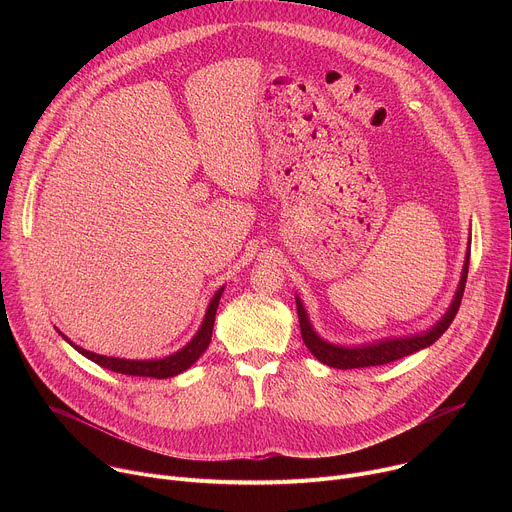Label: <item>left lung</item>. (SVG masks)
<instances>
[{"instance_id": "left-lung-1", "label": "left lung", "mask_w": 512, "mask_h": 512, "mask_svg": "<svg viewBox=\"0 0 512 512\" xmlns=\"http://www.w3.org/2000/svg\"><path fill=\"white\" fill-rule=\"evenodd\" d=\"M468 263H470V249L466 255V263H464V271H462V279H460V287L456 291V298L450 306V310L446 312V316L437 322L429 332L425 334H417L411 338H393V340H381L377 344L371 346H358V348H344V346H334L330 342H324L310 326V320L306 316V310L300 302V298H296V306H298V318H300V330H302V340L308 346V350L328 367L346 371V369H364V367H379V364H389L393 360H399L407 354H413L429 344H433L437 338H440L452 324V320L458 314V308L462 304V296H464V287H466V277H468Z\"/></svg>"}]
</instances>
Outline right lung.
I'll return each instance as SVG.
<instances>
[{"label":"right lung","instance_id":"obj_1","mask_svg":"<svg viewBox=\"0 0 512 512\" xmlns=\"http://www.w3.org/2000/svg\"><path fill=\"white\" fill-rule=\"evenodd\" d=\"M223 289L221 287L214 294L208 310H206V316H204V322L200 326V330L196 332V336L182 348L178 350L176 354L172 356H166V358H160V360H125V358H113V356H103V354H95V352H89L81 346H75L83 356H87L89 360L97 362L99 367L103 369H109L113 373H121V375H129V377H152V379H168V377H176L180 375L182 371L190 369L192 364L200 358V354L208 348L210 344V338H212V328H214V316H216V308H218V300H221L223 296Z\"/></svg>","mask_w":512,"mask_h":512}]
</instances>
